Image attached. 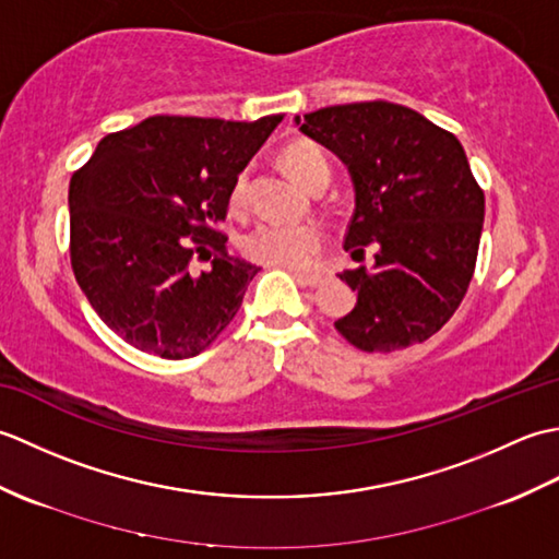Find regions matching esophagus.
Listing matches in <instances>:
<instances>
[{
	"label": "esophagus",
	"mask_w": 559,
	"mask_h": 559,
	"mask_svg": "<svg viewBox=\"0 0 559 559\" xmlns=\"http://www.w3.org/2000/svg\"><path fill=\"white\" fill-rule=\"evenodd\" d=\"M293 278L300 283V286H307V288H317L319 283L324 281L322 273H300V271H290Z\"/></svg>",
	"instance_id": "34e87169"
}]
</instances>
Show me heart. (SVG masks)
Segmentation results:
<instances>
[{"label":"heart","mask_w":559,"mask_h":559,"mask_svg":"<svg viewBox=\"0 0 559 559\" xmlns=\"http://www.w3.org/2000/svg\"><path fill=\"white\" fill-rule=\"evenodd\" d=\"M283 165L302 187H310L317 177L329 175V160L324 151L312 141H293L283 151ZM247 173L237 175L230 201L240 206L245 197ZM324 230L314 223H259L257 228L242 237V252L247 259L264 266H278L290 271H305L314 264V259L324 249Z\"/></svg>","instance_id":"heart-1"}]
</instances>
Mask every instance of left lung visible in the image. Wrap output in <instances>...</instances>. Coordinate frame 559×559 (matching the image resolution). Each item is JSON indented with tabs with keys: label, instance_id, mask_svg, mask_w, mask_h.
Segmentation results:
<instances>
[{
	"label": "left lung",
	"instance_id": "left-lung-1",
	"mask_svg": "<svg viewBox=\"0 0 559 559\" xmlns=\"http://www.w3.org/2000/svg\"><path fill=\"white\" fill-rule=\"evenodd\" d=\"M300 132L348 165L355 211L343 249L374 266L338 273L358 302L334 324L350 346L391 353L442 329L466 298L485 194L459 139L406 105L370 100L295 117Z\"/></svg>",
	"mask_w": 559,
	"mask_h": 559
}]
</instances>
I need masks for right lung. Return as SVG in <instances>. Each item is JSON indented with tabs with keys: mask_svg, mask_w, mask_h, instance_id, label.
<instances>
[{
	"mask_svg": "<svg viewBox=\"0 0 559 559\" xmlns=\"http://www.w3.org/2000/svg\"><path fill=\"white\" fill-rule=\"evenodd\" d=\"M283 120L156 115L100 139L69 182V254L93 310L136 350L194 358L240 310L257 266L228 254L237 175ZM213 258L194 274V260Z\"/></svg>",
	"mask_w": 559,
	"mask_h": 559,
	"instance_id": "right-lung-1",
	"label": "right lung"
}]
</instances>
